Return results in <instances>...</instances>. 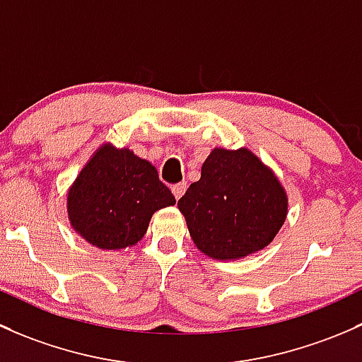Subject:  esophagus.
Listing matches in <instances>:
<instances>
[{
  "label": "esophagus",
  "mask_w": 362,
  "mask_h": 362,
  "mask_svg": "<svg viewBox=\"0 0 362 362\" xmlns=\"http://www.w3.org/2000/svg\"><path fill=\"white\" fill-rule=\"evenodd\" d=\"M173 193H174V197H176V200H180L182 195H185V192H186V182L182 181V182H177V185H174L173 188Z\"/></svg>",
  "instance_id": "obj_1"
}]
</instances>
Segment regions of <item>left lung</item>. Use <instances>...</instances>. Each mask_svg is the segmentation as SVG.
Masks as SVG:
<instances>
[{
    "label": "left lung",
    "instance_id": "8db88e82",
    "mask_svg": "<svg viewBox=\"0 0 362 362\" xmlns=\"http://www.w3.org/2000/svg\"><path fill=\"white\" fill-rule=\"evenodd\" d=\"M177 207L204 255L238 259L274 240L288 216V195L274 170L247 148H214Z\"/></svg>",
    "mask_w": 362,
    "mask_h": 362
}]
</instances>
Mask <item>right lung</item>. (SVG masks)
<instances>
[{
    "label": "right lung",
    "mask_w": 362,
    "mask_h": 362,
    "mask_svg": "<svg viewBox=\"0 0 362 362\" xmlns=\"http://www.w3.org/2000/svg\"><path fill=\"white\" fill-rule=\"evenodd\" d=\"M176 204L148 160L129 148L100 146L68 192L74 232L99 249H124L146 233L158 209Z\"/></svg>",
    "instance_id": "add662e5"
}]
</instances>
